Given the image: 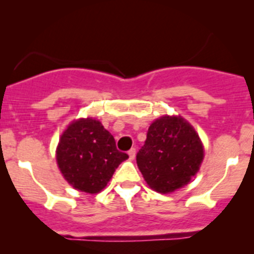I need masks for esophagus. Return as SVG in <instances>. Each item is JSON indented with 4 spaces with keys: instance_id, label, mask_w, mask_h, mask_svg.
Wrapping results in <instances>:
<instances>
[{
    "instance_id": "1",
    "label": "esophagus",
    "mask_w": 254,
    "mask_h": 254,
    "mask_svg": "<svg viewBox=\"0 0 254 254\" xmlns=\"http://www.w3.org/2000/svg\"><path fill=\"white\" fill-rule=\"evenodd\" d=\"M127 154H129L130 159H133V158H135V155H136V149L135 148H131V149L129 150V152H127Z\"/></svg>"
}]
</instances>
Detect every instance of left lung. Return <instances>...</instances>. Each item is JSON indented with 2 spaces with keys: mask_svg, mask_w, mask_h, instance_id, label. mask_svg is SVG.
Returning <instances> with one entry per match:
<instances>
[{
  "mask_svg": "<svg viewBox=\"0 0 254 254\" xmlns=\"http://www.w3.org/2000/svg\"><path fill=\"white\" fill-rule=\"evenodd\" d=\"M204 147L194 127L182 117L164 116L150 124L136 161L153 190L172 193L199 171Z\"/></svg>",
  "mask_w": 254,
  "mask_h": 254,
  "instance_id": "left-lung-1",
  "label": "left lung"
}]
</instances>
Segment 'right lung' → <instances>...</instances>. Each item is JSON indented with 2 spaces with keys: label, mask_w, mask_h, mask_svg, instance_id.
Instances as JSON below:
<instances>
[{
  "label": "right lung",
  "mask_w": 254,
  "mask_h": 254,
  "mask_svg": "<svg viewBox=\"0 0 254 254\" xmlns=\"http://www.w3.org/2000/svg\"><path fill=\"white\" fill-rule=\"evenodd\" d=\"M129 155L117 149L116 141L99 121L80 118L61 135L57 161L65 180L80 191H101Z\"/></svg>",
  "instance_id": "obj_1"
}]
</instances>
